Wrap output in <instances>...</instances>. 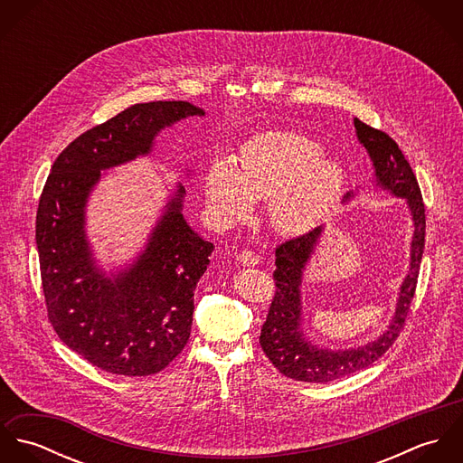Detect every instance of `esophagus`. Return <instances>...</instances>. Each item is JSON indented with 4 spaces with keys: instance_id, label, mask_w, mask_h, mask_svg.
Segmentation results:
<instances>
[{
    "instance_id": "1",
    "label": "esophagus",
    "mask_w": 463,
    "mask_h": 463,
    "mask_svg": "<svg viewBox=\"0 0 463 463\" xmlns=\"http://www.w3.org/2000/svg\"><path fill=\"white\" fill-rule=\"evenodd\" d=\"M237 260L242 265H248V267H253V265L260 262V257L255 253V251H250V250H244L237 255Z\"/></svg>"
}]
</instances>
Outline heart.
Here are the masks:
<instances>
[{"mask_svg":"<svg viewBox=\"0 0 463 463\" xmlns=\"http://www.w3.org/2000/svg\"><path fill=\"white\" fill-rule=\"evenodd\" d=\"M321 146L298 132L276 130L253 135L235 158H215L203 180L210 217L230 226L253 212L255 201H267L270 226L288 237L316 228L340 196L344 171L323 156Z\"/></svg>","mask_w":463,"mask_h":463,"instance_id":"1","label":"heart"}]
</instances>
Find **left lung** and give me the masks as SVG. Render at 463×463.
Masks as SVG:
<instances>
[{
  "mask_svg": "<svg viewBox=\"0 0 463 463\" xmlns=\"http://www.w3.org/2000/svg\"><path fill=\"white\" fill-rule=\"evenodd\" d=\"M354 128L358 140L364 144L373 160L376 185L391 191L397 198L406 199L410 208L413 219L410 270L401 285L394 319L383 335L362 347L338 351L321 349L312 345L301 330L303 319L299 287L305 265L310 260L316 244L319 242L323 228L319 226L305 235L279 244L276 248V270L272 274L276 292L262 326L260 345L272 365L281 374L296 382L328 383L374 364L382 354L389 351V347L396 342L399 333L402 331L417 287L426 235L424 201L417 178L392 137L362 123L360 119H354ZM349 198L351 194L345 196V199Z\"/></svg>",
  "mask_w": 463,
  "mask_h": 463,
  "instance_id": "obj_1",
  "label": "left lung"
}]
</instances>
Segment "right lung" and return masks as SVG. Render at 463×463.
I'll return each instance as SVG.
<instances>
[{
	"label": "right lung",
	"instance_id": "obj_1",
	"mask_svg": "<svg viewBox=\"0 0 463 463\" xmlns=\"http://www.w3.org/2000/svg\"><path fill=\"white\" fill-rule=\"evenodd\" d=\"M189 116L204 112L187 101L138 103L81 133L57 156L39 199L35 241L48 319L67 347L112 374H156L182 353L213 244L184 219L178 185L137 262L107 278L85 237L87 198L101 171L147 155L156 133Z\"/></svg>",
	"mask_w": 463,
	"mask_h": 463
}]
</instances>
